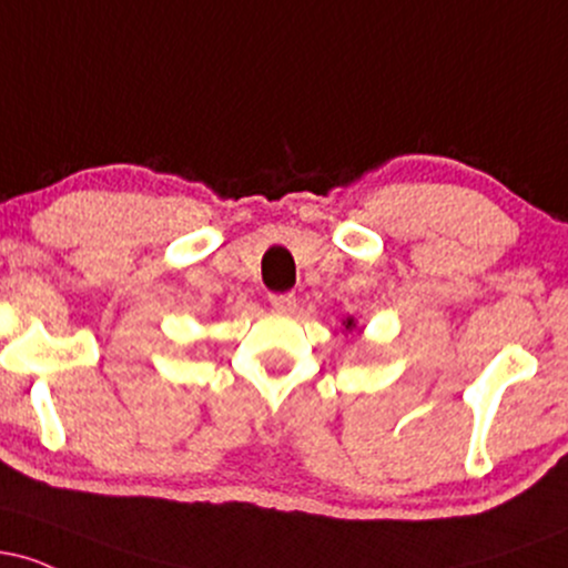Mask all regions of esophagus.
I'll use <instances>...</instances> for the list:
<instances>
[{"mask_svg": "<svg viewBox=\"0 0 568 568\" xmlns=\"http://www.w3.org/2000/svg\"><path fill=\"white\" fill-rule=\"evenodd\" d=\"M270 304L272 310L277 312H293L296 310V296H293V293H272Z\"/></svg>", "mask_w": 568, "mask_h": 568, "instance_id": "1", "label": "esophagus"}]
</instances>
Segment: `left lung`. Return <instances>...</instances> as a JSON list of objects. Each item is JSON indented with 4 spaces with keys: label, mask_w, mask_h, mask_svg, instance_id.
Instances as JSON below:
<instances>
[{
    "label": "left lung",
    "mask_w": 568,
    "mask_h": 568,
    "mask_svg": "<svg viewBox=\"0 0 568 568\" xmlns=\"http://www.w3.org/2000/svg\"><path fill=\"white\" fill-rule=\"evenodd\" d=\"M357 328V323H355V317H344L342 321V334H352V331Z\"/></svg>",
    "instance_id": "8db88e82"
}]
</instances>
